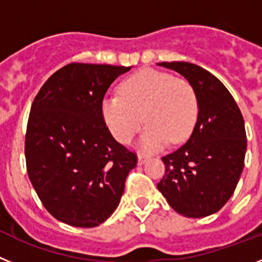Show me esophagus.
<instances>
[{
	"instance_id": "obj_1",
	"label": "esophagus",
	"mask_w": 262,
	"mask_h": 262,
	"mask_svg": "<svg viewBox=\"0 0 262 262\" xmlns=\"http://www.w3.org/2000/svg\"><path fill=\"white\" fill-rule=\"evenodd\" d=\"M148 155H145V154H138V164H143L146 163L148 160Z\"/></svg>"
}]
</instances>
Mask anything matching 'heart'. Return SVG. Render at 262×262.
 <instances>
[{
	"instance_id": "obj_1",
	"label": "heart",
	"mask_w": 262,
	"mask_h": 262,
	"mask_svg": "<svg viewBox=\"0 0 262 262\" xmlns=\"http://www.w3.org/2000/svg\"><path fill=\"white\" fill-rule=\"evenodd\" d=\"M111 134L130 143L147 122L140 138L143 151H158L168 142L189 137L197 120V98L189 82L154 69H142L122 82L120 95H107L100 105Z\"/></svg>"
}]
</instances>
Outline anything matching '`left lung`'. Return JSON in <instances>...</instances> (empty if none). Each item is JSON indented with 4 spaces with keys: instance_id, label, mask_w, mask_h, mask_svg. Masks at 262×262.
I'll return each instance as SVG.
<instances>
[{
    "instance_id": "8db88e82",
    "label": "left lung",
    "mask_w": 262,
    "mask_h": 262,
    "mask_svg": "<svg viewBox=\"0 0 262 262\" xmlns=\"http://www.w3.org/2000/svg\"><path fill=\"white\" fill-rule=\"evenodd\" d=\"M175 70L193 87L199 114L189 140L162 160L158 189L169 206L188 218L211 215L237 185L247 151L244 120L230 91L211 73L184 61L157 63Z\"/></svg>"
}]
</instances>
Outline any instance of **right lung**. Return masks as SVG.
Wrapping results in <instances>:
<instances>
[{
    "label": "right lung",
    "mask_w": 262,
    "mask_h": 262,
    "mask_svg": "<svg viewBox=\"0 0 262 262\" xmlns=\"http://www.w3.org/2000/svg\"><path fill=\"white\" fill-rule=\"evenodd\" d=\"M132 67L69 63L35 98L26 133V163L47 210L74 227H95L119 206L137 157L115 140L102 100Z\"/></svg>",
    "instance_id": "add662e5"
}]
</instances>
